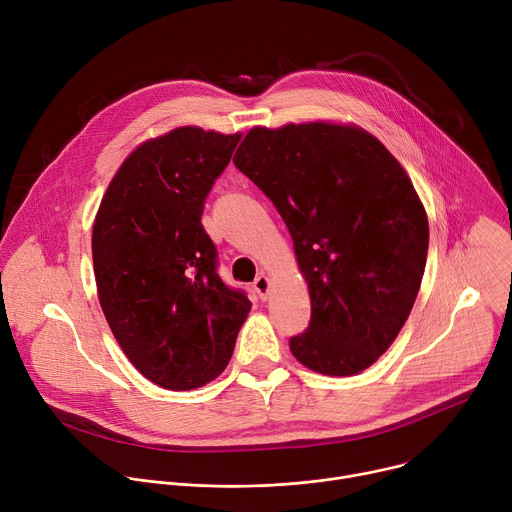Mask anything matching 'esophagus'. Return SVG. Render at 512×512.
I'll return each instance as SVG.
<instances>
[{"label":"esophagus","mask_w":512,"mask_h":512,"mask_svg":"<svg viewBox=\"0 0 512 512\" xmlns=\"http://www.w3.org/2000/svg\"><path fill=\"white\" fill-rule=\"evenodd\" d=\"M253 289L257 291V296H259V300H263V302H265V300H267V298L271 296V291H269V289H271L269 277L261 273V275H259V277L255 279V283H253Z\"/></svg>","instance_id":"34e87169"}]
</instances>
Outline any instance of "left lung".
<instances>
[{
    "instance_id": "left-lung-1",
    "label": "left lung",
    "mask_w": 512,
    "mask_h": 512,
    "mask_svg": "<svg viewBox=\"0 0 512 512\" xmlns=\"http://www.w3.org/2000/svg\"><path fill=\"white\" fill-rule=\"evenodd\" d=\"M273 202L308 283L310 326L289 340L328 377L369 369L393 344L425 271L429 225L397 158L354 123L253 127L233 158Z\"/></svg>"
}]
</instances>
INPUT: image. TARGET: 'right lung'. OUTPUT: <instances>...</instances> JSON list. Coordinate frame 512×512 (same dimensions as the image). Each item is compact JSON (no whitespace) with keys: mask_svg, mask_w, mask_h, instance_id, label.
I'll return each mask as SVG.
<instances>
[{"mask_svg":"<svg viewBox=\"0 0 512 512\" xmlns=\"http://www.w3.org/2000/svg\"><path fill=\"white\" fill-rule=\"evenodd\" d=\"M241 133L176 127L139 143L109 182L93 223V267L107 324L133 367L190 391L221 375L251 312L216 273L200 216Z\"/></svg>","mask_w":512,"mask_h":512,"instance_id":"right-lung-1","label":"right lung"}]
</instances>
